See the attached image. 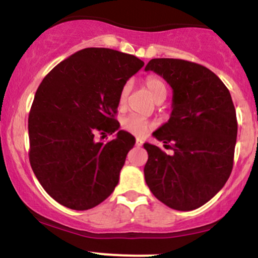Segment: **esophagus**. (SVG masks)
Wrapping results in <instances>:
<instances>
[{
    "instance_id": "esophagus-1",
    "label": "esophagus",
    "mask_w": 258,
    "mask_h": 258,
    "mask_svg": "<svg viewBox=\"0 0 258 258\" xmlns=\"http://www.w3.org/2000/svg\"><path fill=\"white\" fill-rule=\"evenodd\" d=\"M143 143L144 142H143V139H140V138H137V139H135V144H137L138 147H142Z\"/></svg>"
}]
</instances>
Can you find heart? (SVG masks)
Here are the masks:
<instances>
[{
    "instance_id": "b5f03b06",
    "label": "heart",
    "mask_w": 258,
    "mask_h": 258,
    "mask_svg": "<svg viewBox=\"0 0 258 258\" xmlns=\"http://www.w3.org/2000/svg\"><path fill=\"white\" fill-rule=\"evenodd\" d=\"M145 87H147L149 94H150L155 100L161 99V98L165 99L166 93H168V87H166L165 81H164L161 77H147V79H145ZM130 88H132L130 82H126V83L121 87L120 93H119V105H120V107H123V105L125 104ZM121 126H123L124 130L132 133V134L144 135L149 130V128H150V123H149L147 119L143 118V116L137 115V114H130V115L125 116V118L121 120Z\"/></svg>"
}]
</instances>
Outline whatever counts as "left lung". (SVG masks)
<instances>
[{
  "label": "left lung",
  "instance_id": "8db88e82",
  "mask_svg": "<svg viewBox=\"0 0 258 258\" xmlns=\"http://www.w3.org/2000/svg\"><path fill=\"white\" fill-rule=\"evenodd\" d=\"M145 71L163 77L174 92L170 119L154 133L172 154L145 143V181L169 208L195 210L221 190L232 171L237 138L232 98L221 79L198 63L154 58Z\"/></svg>",
  "mask_w": 258,
  "mask_h": 258
}]
</instances>
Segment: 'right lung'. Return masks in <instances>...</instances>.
<instances>
[{
  "label": "right lung",
  "mask_w": 258,
  "mask_h": 258,
  "mask_svg": "<svg viewBox=\"0 0 258 258\" xmlns=\"http://www.w3.org/2000/svg\"><path fill=\"white\" fill-rule=\"evenodd\" d=\"M144 62L109 48H84L43 78L28 116L30 163L50 198L72 210L99 205L114 191L132 134L119 130V93ZM108 143L94 135L112 134Z\"/></svg>",
  "instance_id": "right-lung-1"
}]
</instances>
